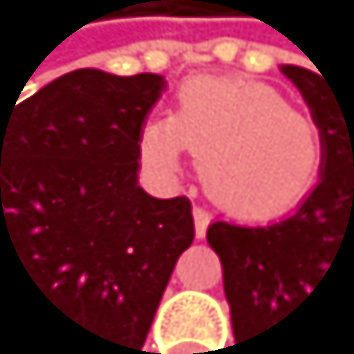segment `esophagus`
Returning a JSON list of instances; mask_svg holds the SVG:
<instances>
[{"label":"esophagus","instance_id":"esophagus-1","mask_svg":"<svg viewBox=\"0 0 354 354\" xmlns=\"http://www.w3.org/2000/svg\"><path fill=\"white\" fill-rule=\"evenodd\" d=\"M192 216H195V234H198V239H204L207 227H209V213L204 207H195V209H192Z\"/></svg>","mask_w":354,"mask_h":354}]
</instances>
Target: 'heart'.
Listing matches in <instances>:
<instances>
[{
    "label": "heart",
    "mask_w": 354,
    "mask_h": 354,
    "mask_svg": "<svg viewBox=\"0 0 354 354\" xmlns=\"http://www.w3.org/2000/svg\"><path fill=\"white\" fill-rule=\"evenodd\" d=\"M189 150L207 195L242 218L296 209L322 171V136L305 112L257 79L192 76L171 118L141 129L138 153L156 177H174Z\"/></svg>",
    "instance_id": "obj_1"
}]
</instances>
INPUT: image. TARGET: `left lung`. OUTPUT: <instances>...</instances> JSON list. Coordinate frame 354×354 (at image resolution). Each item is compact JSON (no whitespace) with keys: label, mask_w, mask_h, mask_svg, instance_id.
Segmentation results:
<instances>
[{"label":"left lung","mask_w":354,"mask_h":354,"mask_svg":"<svg viewBox=\"0 0 354 354\" xmlns=\"http://www.w3.org/2000/svg\"><path fill=\"white\" fill-rule=\"evenodd\" d=\"M322 136V174L299 209L266 227L213 221L207 242L225 269L234 349H266V331L284 326L326 284L354 281V85L284 64Z\"/></svg>","instance_id":"1"}]
</instances>
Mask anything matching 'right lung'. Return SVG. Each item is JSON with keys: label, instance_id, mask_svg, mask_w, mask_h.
<instances>
[{"label": "right lung", "instance_id": "1", "mask_svg": "<svg viewBox=\"0 0 354 354\" xmlns=\"http://www.w3.org/2000/svg\"><path fill=\"white\" fill-rule=\"evenodd\" d=\"M162 88L156 73L85 67L0 103V281L55 354L141 352L195 239L186 198L138 186L141 127Z\"/></svg>", "mask_w": 354, "mask_h": 354}]
</instances>
